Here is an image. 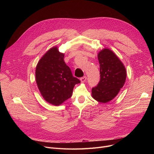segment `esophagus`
<instances>
[{"mask_svg":"<svg viewBox=\"0 0 154 154\" xmlns=\"http://www.w3.org/2000/svg\"><path fill=\"white\" fill-rule=\"evenodd\" d=\"M80 80V81H81L82 83H84V82L86 80V76H84V77H81Z\"/></svg>","mask_w":154,"mask_h":154,"instance_id":"1","label":"esophagus"}]
</instances>
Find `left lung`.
<instances>
[{"mask_svg":"<svg viewBox=\"0 0 154 154\" xmlns=\"http://www.w3.org/2000/svg\"><path fill=\"white\" fill-rule=\"evenodd\" d=\"M100 80L91 91L92 97L105 103L113 100L123 87L126 77V69L118 56L110 49L104 48L99 52Z\"/></svg>","mask_w":154,"mask_h":154,"instance_id":"1","label":"left lung"}]
</instances>
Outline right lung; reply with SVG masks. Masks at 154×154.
I'll use <instances>...</instances> for the list:
<instances>
[{"mask_svg": "<svg viewBox=\"0 0 154 154\" xmlns=\"http://www.w3.org/2000/svg\"><path fill=\"white\" fill-rule=\"evenodd\" d=\"M64 54L54 46L39 60L35 71L36 82L43 99L59 106L72 96L75 85L80 81L72 75L64 61Z\"/></svg>", "mask_w": 154, "mask_h": 154, "instance_id": "1", "label": "right lung"}]
</instances>
